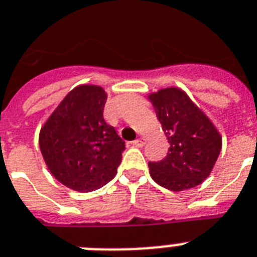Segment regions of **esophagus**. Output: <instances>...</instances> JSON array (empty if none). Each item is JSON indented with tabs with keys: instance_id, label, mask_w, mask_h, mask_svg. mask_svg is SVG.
<instances>
[{
	"instance_id": "1",
	"label": "esophagus",
	"mask_w": 257,
	"mask_h": 257,
	"mask_svg": "<svg viewBox=\"0 0 257 257\" xmlns=\"http://www.w3.org/2000/svg\"><path fill=\"white\" fill-rule=\"evenodd\" d=\"M144 144H146V139L144 138H139V139L133 142V146H135V147H143Z\"/></svg>"
}]
</instances>
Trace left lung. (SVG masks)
I'll use <instances>...</instances> for the list:
<instances>
[{
	"instance_id": "1",
	"label": "left lung",
	"mask_w": 257,
	"mask_h": 257,
	"mask_svg": "<svg viewBox=\"0 0 257 257\" xmlns=\"http://www.w3.org/2000/svg\"><path fill=\"white\" fill-rule=\"evenodd\" d=\"M148 99L169 143L163 160L148 163L151 177L173 192L200 185L210 176L220 154L219 131L182 89H160L150 93Z\"/></svg>"
}]
</instances>
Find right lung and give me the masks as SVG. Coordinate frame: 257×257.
<instances>
[{
    "label": "right lung",
    "mask_w": 257,
    "mask_h": 257,
    "mask_svg": "<svg viewBox=\"0 0 257 257\" xmlns=\"http://www.w3.org/2000/svg\"><path fill=\"white\" fill-rule=\"evenodd\" d=\"M102 86L73 88L40 128L39 147L55 179L69 189L93 192L113 179L124 142L103 119Z\"/></svg>",
    "instance_id": "right-lung-1"
}]
</instances>
